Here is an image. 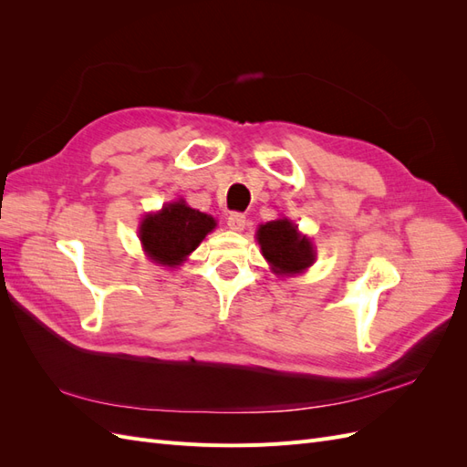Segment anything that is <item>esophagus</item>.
<instances>
[{"mask_svg":"<svg viewBox=\"0 0 467 467\" xmlns=\"http://www.w3.org/2000/svg\"><path fill=\"white\" fill-rule=\"evenodd\" d=\"M228 225L234 232H242L245 228V216L242 214V212H232V214L228 216Z\"/></svg>","mask_w":467,"mask_h":467,"instance_id":"esophagus-1","label":"esophagus"}]
</instances>
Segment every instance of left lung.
I'll return each instance as SVG.
<instances>
[{
    "label": "left lung",
    "mask_w": 467,
    "mask_h": 467,
    "mask_svg": "<svg viewBox=\"0 0 467 467\" xmlns=\"http://www.w3.org/2000/svg\"><path fill=\"white\" fill-rule=\"evenodd\" d=\"M257 239L265 259L278 275H296L314 263V247L306 235L298 234L296 225L282 218L263 223Z\"/></svg>",
    "instance_id": "8db88e82"
}]
</instances>
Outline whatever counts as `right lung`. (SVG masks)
Segmentation results:
<instances>
[{
    "label": "right lung",
    "instance_id": "1",
    "mask_svg": "<svg viewBox=\"0 0 467 467\" xmlns=\"http://www.w3.org/2000/svg\"><path fill=\"white\" fill-rule=\"evenodd\" d=\"M214 228V218L179 201L158 214H148L140 225V239L155 263L175 266Z\"/></svg>",
    "mask_w": 467,
    "mask_h": 467
}]
</instances>
